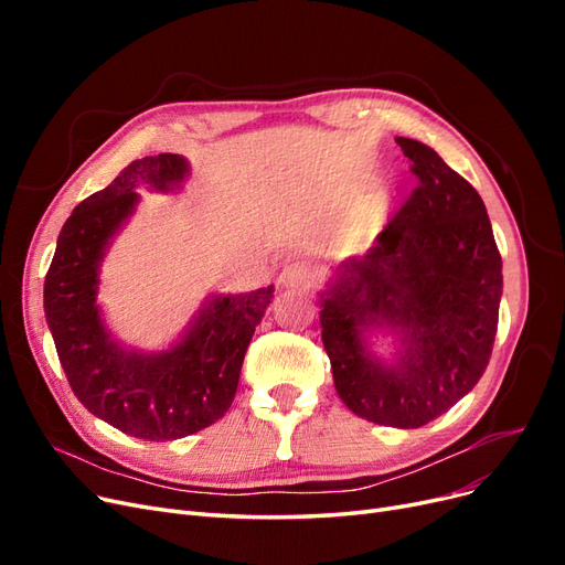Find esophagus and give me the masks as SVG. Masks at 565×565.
I'll return each instance as SVG.
<instances>
[{
	"instance_id": "esophagus-1",
	"label": "esophagus",
	"mask_w": 565,
	"mask_h": 565,
	"mask_svg": "<svg viewBox=\"0 0 565 565\" xmlns=\"http://www.w3.org/2000/svg\"><path fill=\"white\" fill-rule=\"evenodd\" d=\"M318 280V270L306 264V262H292L287 264L280 273V282L285 287H297V289H309Z\"/></svg>"
}]
</instances>
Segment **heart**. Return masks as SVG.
Listing matches in <instances>:
<instances>
[{
	"mask_svg": "<svg viewBox=\"0 0 565 565\" xmlns=\"http://www.w3.org/2000/svg\"><path fill=\"white\" fill-rule=\"evenodd\" d=\"M363 224H365V221H363Z\"/></svg>",
	"mask_w": 565,
	"mask_h": 565,
	"instance_id": "obj_1",
	"label": "heart"
}]
</instances>
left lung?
Wrapping results in <instances>:
<instances>
[{
	"label": "left lung",
	"mask_w": 565,
	"mask_h": 565,
	"mask_svg": "<svg viewBox=\"0 0 565 565\" xmlns=\"http://www.w3.org/2000/svg\"><path fill=\"white\" fill-rule=\"evenodd\" d=\"M417 188L367 254L320 295L322 347L344 405L374 424L417 429L483 377L502 299V256L476 188L438 152L398 136ZM393 327L404 351L386 366L362 332Z\"/></svg>",
	"instance_id": "left-lung-1"
}]
</instances>
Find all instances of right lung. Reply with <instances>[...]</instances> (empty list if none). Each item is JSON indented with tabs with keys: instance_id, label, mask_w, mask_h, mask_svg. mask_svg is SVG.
<instances>
[{
	"instance_id": "right-lung-1",
	"label": "right lung",
	"mask_w": 565,
	"mask_h": 565,
	"mask_svg": "<svg viewBox=\"0 0 565 565\" xmlns=\"http://www.w3.org/2000/svg\"><path fill=\"white\" fill-rule=\"evenodd\" d=\"M185 174L188 162L172 152L127 164L67 216L44 280L46 322L77 401L143 440H177L226 415L252 334L273 299V285L216 295L179 344L160 353L127 351L110 337L96 306L98 266L110 237L139 202L136 188L167 193Z\"/></svg>"
}]
</instances>
